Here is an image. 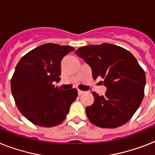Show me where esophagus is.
Returning <instances> with one entry per match:
<instances>
[{
    "label": "esophagus",
    "instance_id": "esophagus-1",
    "mask_svg": "<svg viewBox=\"0 0 155 155\" xmlns=\"http://www.w3.org/2000/svg\"><path fill=\"white\" fill-rule=\"evenodd\" d=\"M84 93V91H81V90L78 89V94L79 95H82Z\"/></svg>",
    "mask_w": 155,
    "mask_h": 155
}]
</instances>
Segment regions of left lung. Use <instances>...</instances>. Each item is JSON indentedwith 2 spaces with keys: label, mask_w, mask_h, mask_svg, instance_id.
<instances>
[{
  "label": "left lung",
  "mask_w": 155,
  "mask_h": 155,
  "mask_svg": "<svg viewBox=\"0 0 155 155\" xmlns=\"http://www.w3.org/2000/svg\"><path fill=\"white\" fill-rule=\"evenodd\" d=\"M92 68V77H101L104 95L92 92L94 102L86 107L92 124L101 128L119 127L131 119L144 97L146 74L135 57L110 43L90 45L75 51Z\"/></svg>",
  "instance_id": "1"
}]
</instances>
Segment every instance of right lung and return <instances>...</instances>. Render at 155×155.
<instances>
[{
	"label": "right lung",
	"instance_id": "1",
	"mask_svg": "<svg viewBox=\"0 0 155 155\" xmlns=\"http://www.w3.org/2000/svg\"><path fill=\"white\" fill-rule=\"evenodd\" d=\"M74 50L46 43L25 54L16 66L11 92L18 110L33 124L53 127L65 120L77 90H63L53 83L60 80L63 57Z\"/></svg>",
	"mask_w": 155,
	"mask_h": 155
}]
</instances>
